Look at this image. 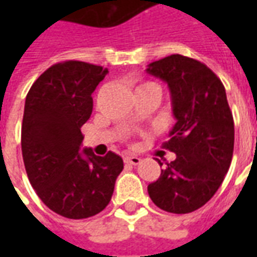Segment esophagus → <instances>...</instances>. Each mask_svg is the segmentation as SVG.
<instances>
[{
    "label": "esophagus",
    "instance_id": "1",
    "mask_svg": "<svg viewBox=\"0 0 257 257\" xmlns=\"http://www.w3.org/2000/svg\"><path fill=\"white\" fill-rule=\"evenodd\" d=\"M140 161H142V160L136 156L123 157V162H125V164H131V165H139Z\"/></svg>",
    "mask_w": 257,
    "mask_h": 257
}]
</instances>
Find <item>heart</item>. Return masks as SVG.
Masks as SVG:
<instances>
[{"mask_svg":"<svg viewBox=\"0 0 257 257\" xmlns=\"http://www.w3.org/2000/svg\"><path fill=\"white\" fill-rule=\"evenodd\" d=\"M146 85H151V82H145V84H142L140 86H146ZM140 86H139V88H140Z\"/></svg>","mask_w":257,"mask_h":257,"instance_id":"obj_1","label":"heart"}]
</instances>
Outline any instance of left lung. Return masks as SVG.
Wrapping results in <instances>:
<instances>
[{"label": "left lung", "mask_w": 257, "mask_h": 257, "mask_svg": "<svg viewBox=\"0 0 257 257\" xmlns=\"http://www.w3.org/2000/svg\"><path fill=\"white\" fill-rule=\"evenodd\" d=\"M147 73L168 84L176 118L162 145L176 160L147 191L162 210L190 213L215 195L231 164L234 119L226 89L206 64L178 53L150 63Z\"/></svg>", "instance_id": "obj_1"}]
</instances>
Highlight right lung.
Returning a JSON list of instances; mask_svg holds the SVG:
<instances>
[{
  "mask_svg": "<svg viewBox=\"0 0 257 257\" xmlns=\"http://www.w3.org/2000/svg\"><path fill=\"white\" fill-rule=\"evenodd\" d=\"M107 68L66 60L45 70L26 96L22 154L29 180L44 204L67 219L97 215L111 199L122 158L111 151L79 153L81 126Z\"/></svg>",
  "mask_w": 257,
  "mask_h": 257,
  "instance_id": "obj_1",
  "label": "right lung"
}]
</instances>
